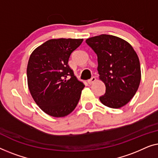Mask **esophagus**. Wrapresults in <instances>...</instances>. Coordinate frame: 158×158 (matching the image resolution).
Instances as JSON below:
<instances>
[{"label": "esophagus", "mask_w": 158, "mask_h": 158, "mask_svg": "<svg viewBox=\"0 0 158 158\" xmlns=\"http://www.w3.org/2000/svg\"><path fill=\"white\" fill-rule=\"evenodd\" d=\"M96 78H95L94 77H92V79H89L88 81H87V82H88V84H93L94 83V82H95L96 81Z\"/></svg>", "instance_id": "esophagus-1"}]
</instances>
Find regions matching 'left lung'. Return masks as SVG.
I'll return each mask as SVG.
<instances>
[{
  "label": "left lung",
  "instance_id": "8db88e82",
  "mask_svg": "<svg viewBox=\"0 0 158 158\" xmlns=\"http://www.w3.org/2000/svg\"><path fill=\"white\" fill-rule=\"evenodd\" d=\"M86 43L97 55L99 78L106 86L99 100L108 107H123L136 94L141 81L137 53L127 41L112 35L89 38Z\"/></svg>",
  "mask_w": 158,
  "mask_h": 158
}]
</instances>
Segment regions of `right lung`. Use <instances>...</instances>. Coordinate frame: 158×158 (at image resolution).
I'll use <instances>...</instances> for the list:
<instances>
[{
    "label": "right lung",
    "mask_w": 158,
    "mask_h": 158,
    "mask_svg": "<svg viewBox=\"0 0 158 158\" xmlns=\"http://www.w3.org/2000/svg\"><path fill=\"white\" fill-rule=\"evenodd\" d=\"M82 41L83 39H50L35 48L29 57L28 89L39 108L50 116H67L79 101L85 86L75 76L68 61Z\"/></svg>",
    "instance_id": "add662e5"
}]
</instances>
